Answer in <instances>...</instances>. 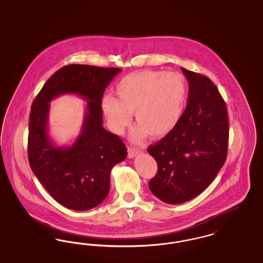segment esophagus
<instances>
[{
  "mask_svg": "<svg viewBox=\"0 0 263 263\" xmlns=\"http://www.w3.org/2000/svg\"><path fill=\"white\" fill-rule=\"evenodd\" d=\"M141 153V150L135 149V148H128V158L133 159L137 156L138 154Z\"/></svg>",
  "mask_w": 263,
  "mask_h": 263,
  "instance_id": "1",
  "label": "esophagus"
}]
</instances>
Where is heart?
I'll list each match as a JSON object with an SVG mask.
<instances>
[{
  "label": "heart",
  "instance_id": "b5f03b06",
  "mask_svg": "<svg viewBox=\"0 0 263 263\" xmlns=\"http://www.w3.org/2000/svg\"><path fill=\"white\" fill-rule=\"evenodd\" d=\"M117 99L105 95L101 108L110 128L122 134L132 121L139 123L133 139L163 137L179 123L187 99V83L176 72L142 71L126 76L115 87Z\"/></svg>",
  "mask_w": 263,
  "mask_h": 263
}]
</instances>
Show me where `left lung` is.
<instances>
[{
	"instance_id": "1",
	"label": "left lung",
	"mask_w": 263,
	"mask_h": 263,
	"mask_svg": "<svg viewBox=\"0 0 263 263\" xmlns=\"http://www.w3.org/2000/svg\"><path fill=\"white\" fill-rule=\"evenodd\" d=\"M187 106L179 123L148 152L158 163L152 193L168 204L191 200L210 185L225 163L229 141L226 103L210 79L184 68Z\"/></svg>"
}]
</instances>
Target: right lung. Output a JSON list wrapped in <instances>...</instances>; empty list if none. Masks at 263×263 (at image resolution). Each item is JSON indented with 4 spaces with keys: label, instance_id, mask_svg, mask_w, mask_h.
I'll list each match as a JSON object with an SVG mask.
<instances>
[{
    "label": "right lung",
    "instance_id": "right-lung-1",
    "mask_svg": "<svg viewBox=\"0 0 263 263\" xmlns=\"http://www.w3.org/2000/svg\"><path fill=\"white\" fill-rule=\"evenodd\" d=\"M118 68L68 65L45 83L31 105L28 161L51 196L63 206L86 211L100 205L110 188V173L124 161L123 141L102 127L101 99ZM72 93L87 100L81 132L71 146H56L48 134L49 102Z\"/></svg>",
    "mask_w": 263,
    "mask_h": 263
}]
</instances>
